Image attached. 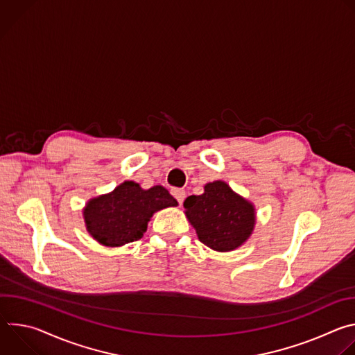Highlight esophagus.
<instances>
[{"mask_svg": "<svg viewBox=\"0 0 355 355\" xmlns=\"http://www.w3.org/2000/svg\"><path fill=\"white\" fill-rule=\"evenodd\" d=\"M171 193H173V196L178 200V204L180 205H182V202H184V199H185V191L184 189H180V188H174L173 191H171Z\"/></svg>", "mask_w": 355, "mask_h": 355, "instance_id": "34e87169", "label": "esophagus"}]
</instances>
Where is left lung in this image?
<instances>
[{
    "label": "left lung",
    "mask_w": 355,
    "mask_h": 355,
    "mask_svg": "<svg viewBox=\"0 0 355 355\" xmlns=\"http://www.w3.org/2000/svg\"><path fill=\"white\" fill-rule=\"evenodd\" d=\"M184 208L199 241L215 251L241 247L256 227L254 205L220 180L205 184L204 193L188 196Z\"/></svg>",
    "instance_id": "obj_1"
}]
</instances>
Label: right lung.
Instances as JSON below:
<instances>
[{"label":"right lung","instance_id":"right-lung-1","mask_svg":"<svg viewBox=\"0 0 355 355\" xmlns=\"http://www.w3.org/2000/svg\"><path fill=\"white\" fill-rule=\"evenodd\" d=\"M177 205L162 185L143 189L135 181H123L114 191L91 198L83 218L94 240L107 247H121L141 239L156 212Z\"/></svg>","mask_w":355,"mask_h":355}]
</instances>
